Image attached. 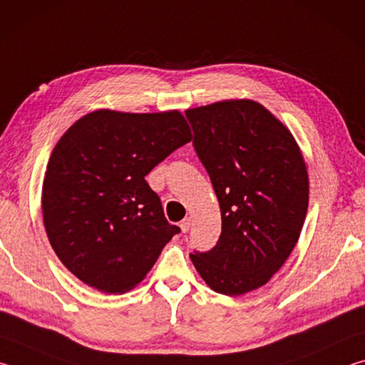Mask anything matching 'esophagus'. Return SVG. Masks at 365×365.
<instances>
[{
  "label": "esophagus",
  "instance_id": "obj_1",
  "mask_svg": "<svg viewBox=\"0 0 365 365\" xmlns=\"http://www.w3.org/2000/svg\"><path fill=\"white\" fill-rule=\"evenodd\" d=\"M190 225H191V219H183L182 222H180V228H182V232L183 233H187L188 230H190Z\"/></svg>",
  "mask_w": 365,
  "mask_h": 365
}]
</instances>
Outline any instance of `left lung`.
<instances>
[{"label": "left lung", "mask_w": 365, "mask_h": 365, "mask_svg": "<svg viewBox=\"0 0 365 365\" xmlns=\"http://www.w3.org/2000/svg\"><path fill=\"white\" fill-rule=\"evenodd\" d=\"M185 115L222 215L214 248L190 257L214 292H252L298 243L309 202L304 159L288 128L256 101L214 103Z\"/></svg>", "instance_id": "obj_1"}]
</instances>
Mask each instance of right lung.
<instances>
[{
	"mask_svg": "<svg viewBox=\"0 0 365 365\" xmlns=\"http://www.w3.org/2000/svg\"><path fill=\"white\" fill-rule=\"evenodd\" d=\"M190 140L178 110L100 109L61 137L48 160L41 209L49 243L78 280L115 294L145 279L180 233L145 177Z\"/></svg>",
	"mask_w": 365,
	"mask_h": 365,
	"instance_id": "1",
	"label": "right lung"
}]
</instances>
